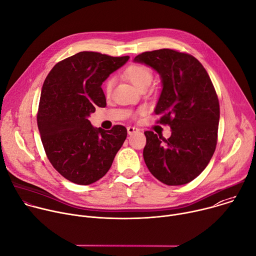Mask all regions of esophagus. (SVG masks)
<instances>
[{
	"label": "esophagus",
	"instance_id": "esophagus-1",
	"mask_svg": "<svg viewBox=\"0 0 256 256\" xmlns=\"http://www.w3.org/2000/svg\"><path fill=\"white\" fill-rule=\"evenodd\" d=\"M128 134L130 136V134H136L140 132V130L138 128H134V126H128Z\"/></svg>",
	"mask_w": 256,
	"mask_h": 256
}]
</instances>
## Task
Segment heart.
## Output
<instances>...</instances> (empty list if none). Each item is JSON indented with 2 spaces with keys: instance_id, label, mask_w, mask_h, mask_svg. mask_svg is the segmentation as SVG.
Listing matches in <instances>:
<instances>
[{
  "instance_id": "obj_1",
  "label": "heart",
  "mask_w": 256,
  "mask_h": 256,
  "mask_svg": "<svg viewBox=\"0 0 256 256\" xmlns=\"http://www.w3.org/2000/svg\"><path fill=\"white\" fill-rule=\"evenodd\" d=\"M124 76L138 89L142 87H148L153 79V74L150 68L140 64L130 66L124 72ZM114 80L112 78L107 80L105 84V91L107 94H110L114 87Z\"/></svg>"
}]
</instances>
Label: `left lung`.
<instances>
[{"mask_svg": "<svg viewBox=\"0 0 256 256\" xmlns=\"http://www.w3.org/2000/svg\"><path fill=\"white\" fill-rule=\"evenodd\" d=\"M134 62L159 74L154 112L172 130L167 140L144 132V163L164 184H186L204 170L216 146L220 105L210 76L194 56L169 48L142 52Z\"/></svg>", "mask_w": 256, "mask_h": 256, "instance_id": "left-lung-1", "label": "left lung"}]
</instances>
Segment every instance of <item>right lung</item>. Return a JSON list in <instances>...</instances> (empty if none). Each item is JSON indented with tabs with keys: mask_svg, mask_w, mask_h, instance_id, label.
I'll use <instances>...</instances> for the list:
<instances>
[{
	"mask_svg": "<svg viewBox=\"0 0 256 256\" xmlns=\"http://www.w3.org/2000/svg\"><path fill=\"white\" fill-rule=\"evenodd\" d=\"M128 58L81 52L58 62L44 83L38 114L44 148L54 168L76 184L102 178L126 138L124 126L104 130L88 118L106 106L101 85Z\"/></svg>",
	"mask_w": 256,
	"mask_h": 256,
	"instance_id": "1",
	"label": "right lung"
}]
</instances>
